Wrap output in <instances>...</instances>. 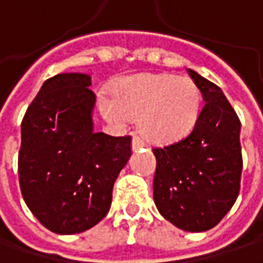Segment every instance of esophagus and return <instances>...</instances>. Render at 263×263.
<instances>
[{
  "instance_id": "esophagus-1",
  "label": "esophagus",
  "mask_w": 263,
  "mask_h": 263,
  "mask_svg": "<svg viewBox=\"0 0 263 263\" xmlns=\"http://www.w3.org/2000/svg\"><path fill=\"white\" fill-rule=\"evenodd\" d=\"M146 146V143H144V140H141L140 137H134V140H132V147L137 151V149H140V147H144Z\"/></svg>"
}]
</instances>
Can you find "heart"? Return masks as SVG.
I'll use <instances>...</instances> for the list:
<instances>
[{
  "mask_svg": "<svg viewBox=\"0 0 263 263\" xmlns=\"http://www.w3.org/2000/svg\"><path fill=\"white\" fill-rule=\"evenodd\" d=\"M112 101L102 102L105 116L120 122L138 117L141 134L152 141H172L189 131L201 108L195 80L175 74H138L119 80Z\"/></svg>",
  "mask_w": 263,
  "mask_h": 263,
  "instance_id": "obj_1",
  "label": "heart"
}]
</instances>
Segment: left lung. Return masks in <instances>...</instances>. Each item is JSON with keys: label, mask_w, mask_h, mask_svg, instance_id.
Listing matches in <instances>:
<instances>
[{"label": "left lung", "mask_w": 263, "mask_h": 263, "mask_svg": "<svg viewBox=\"0 0 263 263\" xmlns=\"http://www.w3.org/2000/svg\"><path fill=\"white\" fill-rule=\"evenodd\" d=\"M204 103L181 140L152 147L157 158L154 201L158 212L185 232L213 229L233 207L240 189V120L213 82L189 70Z\"/></svg>", "instance_id": "1"}]
</instances>
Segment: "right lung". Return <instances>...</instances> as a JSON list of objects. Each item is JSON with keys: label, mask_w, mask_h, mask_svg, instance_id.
Listing matches in <instances>:
<instances>
[{"label": "right lung", "mask_w": 263, "mask_h": 263, "mask_svg": "<svg viewBox=\"0 0 263 263\" xmlns=\"http://www.w3.org/2000/svg\"><path fill=\"white\" fill-rule=\"evenodd\" d=\"M91 78L44 82L21 123L18 175L30 212L59 235L82 233L109 212L112 185L132 154V137L92 131Z\"/></svg>", "instance_id": "right-lung-1"}]
</instances>
